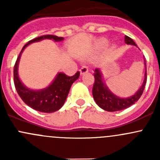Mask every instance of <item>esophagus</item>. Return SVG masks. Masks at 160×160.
I'll list each match as a JSON object with an SVG mask.
<instances>
[{
  "instance_id": "obj_1",
  "label": "esophagus",
  "mask_w": 160,
  "mask_h": 160,
  "mask_svg": "<svg viewBox=\"0 0 160 160\" xmlns=\"http://www.w3.org/2000/svg\"><path fill=\"white\" fill-rule=\"evenodd\" d=\"M88 72V68L87 67H85V66L82 67L80 70V72L81 75H83V74H85L86 72Z\"/></svg>"
}]
</instances>
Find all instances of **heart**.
Masks as SVG:
<instances>
[{
    "instance_id": "b5f03b06",
    "label": "heart",
    "mask_w": 160,
    "mask_h": 160,
    "mask_svg": "<svg viewBox=\"0 0 160 160\" xmlns=\"http://www.w3.org/2000/svg\"><path fill=\"white\" fill-rule=\"evenodd\" d=\"M108 41L106 38H100L99 40L97 41V42L95 43V47L98 49H104L106 46H108ZM113 48H115V46H113Z\"/></svg>"
}]
</instances>
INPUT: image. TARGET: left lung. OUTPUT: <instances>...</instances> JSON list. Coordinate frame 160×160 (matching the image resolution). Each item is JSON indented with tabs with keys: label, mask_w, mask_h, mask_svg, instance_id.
<instances>
[{
	"label": "left lung",
	"mask_w": 160,
	"mask_h": 160,
	"mask_svg": "<svg viewBox=\"0 0 160 160\" xmlns=\"http://www.w3.org/2000/svg\"><path fill=\"white\" fill-rule=\"evenodd\" d=\"M125 42L128 45L137 46L135 42L127 35H125ZM144 64L145 67H146V71H145L144 80H143L142 84L133 95L128 97V98H121V97L117 96L114 93H112L104 82L102 76V72L100 69H95V80L94 83H93V90H92V93H93V100L95 101L96 104L103 110L111 111V112L124 110V109L128 108L132 104H135L142 94L145 86H146V80H147L146 60H145Z\"/></svg>",
	"instance_id": "8db88e82"
}]
</instances>
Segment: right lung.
I'll use <instances>...</instances> for the list:
<instances>
[{"label": "right lung", "mask_w": 160, "mask_h": 160, "mask_svg": "<svg viewBox=\"0 0 160 160\" xmlns=\"http://www.w3.org/2000/svg\"><path fill=\"white\" fill-rule=\"evenodd\" d=\"M44 39H52L55 42H61L64 38L52 35H42L31 40L25 45L14 65V81L18 93L27 105L40 112L52 113L58 111L62 107L68 96L71 86L80 77V72H77L72 77H68L62 72H58L52 82L43 89L32 90L27 88L21 81L18 75V64L21 56L25 48L30 44Z\"/></svg>", "instance_id": "obj_1"}]
</instances>
